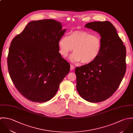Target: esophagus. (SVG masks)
Segmentation results:
<instances>
[{"label": "esophagus", "instance_id": "esophagus-1", "mask_svg": "<svg viewBox=\"0 0 133 133\" xmlns=\"http://www.w3.org/2000/svg\"><path fill=\"white\" fill-rule=\"evenodd\" d=\"M74 68H75V67H74L73 65H70V70H74Z\"/></svg>", "mask_w": 133, "mask_h": 133}]
</instances>
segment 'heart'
I'll use <instances>...</instances> for the list:
<instances>
[{
	"label": "heart",
	"instance_id": "1",
	"mask_svg": "<svg viewBox=\"0 0 133 133\" xmlns=\"http://www.w3.org/2000/svg\"><path fill=\"white\" fill-rule=\"evenodd\" d=\"M59 52L66 56L73 49L75 51L69 59L75 62L82 61L88 64L95 61L100 54L102 48L101 38L99 36L83 31H76L69 36L64 35L58 41Z\"/></svg>",
	"mask_w": 133,
	"mask_h": 133
}]
</instances>
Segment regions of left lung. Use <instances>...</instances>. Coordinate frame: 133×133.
Returning <instances> with one entry per match:
<instances>
[{
  "instance_id": "obj_1",
  "label": "left lung",
  "mask_w": 133,
  "mask_h": 133,
  "mask_svg": "<svg viewBox=\"0 0 133 133\" xmlns=\"http://www.w3.org/2000/svg\"><path fill=\"white\" fill-rule=\"evenodd\" d=\"M85 27L100 34L102 48L95 61L76 67L77 89L86 101L98 103L109 98L119 86L126 71V48L110 22H90Z\"/></svg>"
}]
</instances>
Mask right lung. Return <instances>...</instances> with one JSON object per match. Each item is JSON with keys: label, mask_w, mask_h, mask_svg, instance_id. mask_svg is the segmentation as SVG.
<instances>
[{"label": "right lung", "mask_w": 133, "mask_h": 133, "mask_svg": "<svg viewBox=\"0 0 133 133\" xmlns=\"http://www.w3.org/2000/svg\"><path fill=\"white\" fill-rule=\"evenodd\" d=\"M54 19L30 22L12 41L8 56L10 76L28 100L51 99L69 73L70 64L58 52V42L66 29Z\"/></svg>", "instance_id": "1"}]
</instances>
